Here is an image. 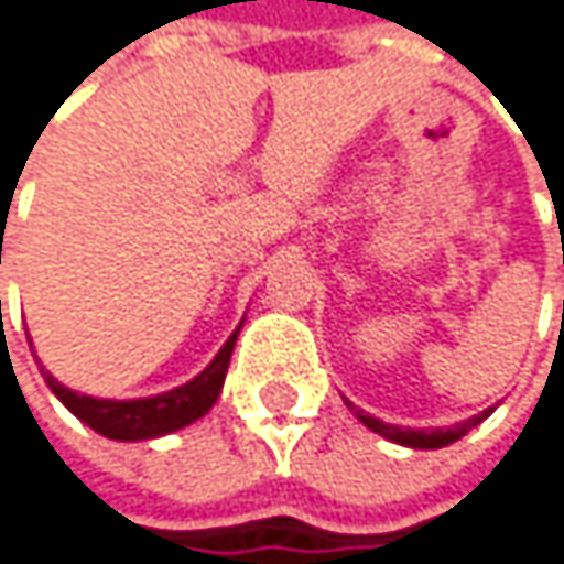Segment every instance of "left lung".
Instances as JSON below:
<instances>
[{
    "label": "left lung",
    "mask_w": 564,
    "mask_h": 564,
    "mask_svg": "<svg viewBox=\"0 0 564 564\" xmlns=\"http://www.w3.org/2000/svg\"><path fill=\"white\" fill-rule=\"evenodd\" d=\"M345 405L358 416V423H365L372 433H379V436H386V440H392V443H399V446H413V449H440V446L457 443L460 436H467L474 426H480V423L494 413V409H484V413H477V416H470V420H464V423H457V426H446V430H409V426L402 430V426H392V423H382V420H376V416L361 413V409H358L355 402H348V399H345Z\"/></svg>",
    "instance_id": "left-lung-1"
}]
</instances>
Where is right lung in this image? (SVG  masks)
Instances as JSON below:
<instances>
[{
  "instance_id": "obj_1",
  "label": "right lung",
  "mask_w": 564,
  "mask_h": 564,
  "mask_svg": "<svg viewBox=\"0 0 564 564\" xmlns=\"http://www.w3.org/2000/svg\"><path fill=\"white\" fill-rule=\"evenodd\" d=\"M240 328H243V321H240ZM240 328H236L226 338V345L216 351V358L203 368L196 379H188L185 386L159 392V395H144V399H97V395H84V392H74L63 382H56L43 365H40V372H43L50 392L63 405H67L84 426H90L94 433H100L107 440H121V443L159 440V436H169V433H175V430H182L188 423L203 420L209 409L216 405V399L223 392V382H226V368H229L232 345H236V335H240Z\"/></svg>"
}]
</instances>
